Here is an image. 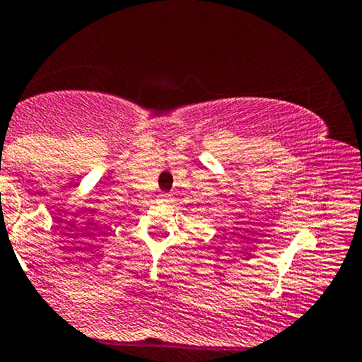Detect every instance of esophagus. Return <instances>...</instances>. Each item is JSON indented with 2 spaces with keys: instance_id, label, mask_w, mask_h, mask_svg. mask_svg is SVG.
Returning <instances> with one entry per match:
<instances>
[{
  "instance_id": "1",
  "label": "esophagus",
  "mask_w": 362,
  "mask_h": 362,
  "mask_svg": "<svg viewBox=\"0 0 362 362\" xmlns=\"http://www.w3.org/2000/svg\"><path fill=\"white\" fill-rule=\"evenodd\" d=\"M160 197L163 199V201H170V199H172V194H161Z\"/></svg>"
}]
</instances>
